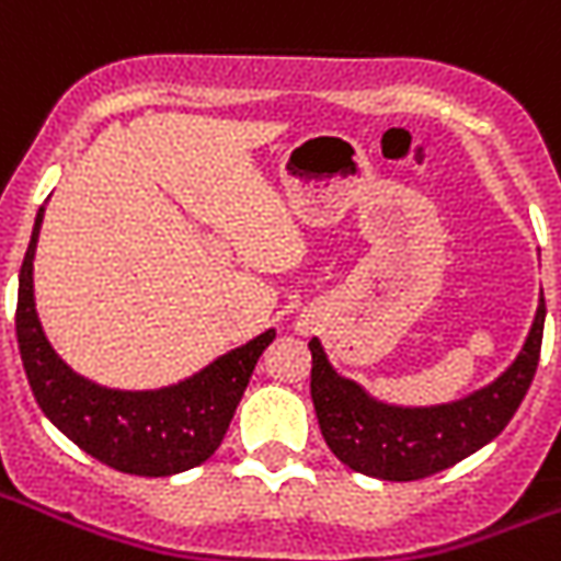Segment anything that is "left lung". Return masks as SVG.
<instances>
[{
  "mask_svg": "<svg viewBox=\"0 0 561 561\" xmlns=\"http://www.w3.org/2000/svg\"><path fill=\"white\" fill-rule=\"evenodd\" d=\"M543 294L517 360L486 388L442 405H390L340 376L321 342L312 352V405L328 447L348 469L381 481H421L490 445L529 390L543 336Z\"/></svg>",
  "mask_w": 561,
  "mask_h": 561,
  "instance_id": "8db88e82",
  "label": "left lung"
}]
</instances>
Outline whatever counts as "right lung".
Segmentation results:
<instances>
[{
	"label": "right lung",
	"instance_id": "1",
	"mask_svg": "<svg viewBox=\"0 0 561 561\" xmlns=\"http://www.w3.org/2000/svg\"><path fill=\"white\" fill-rule=\"evenodd\" d=\"M44 207L35 216L30 249L20 267L18 345L30 388L59 433L104 466L140 478H168L216 454L231 426L257 357L276 340L264 330L240 348L221 354L195 376L159 390H114L78 376L54 352L35 312L32 261Z\"/></svg>",
	"mask_w": 561,
	"mask_h": 561
}]
</instances>
